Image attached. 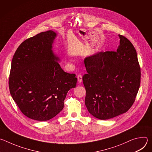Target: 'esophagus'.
Wrapping results in <instances>:
<instances>
[{
  "label": "esophagus",
  "mask_w": 152,
  "mask_h": 152,
  "mask_svg": "<svg viewBox=\"0 0 152 152\" xmlns=\"http://www.w3.org/2000/svg\"><path fill=\"white\" fill-rule=\"evenodd\" d=\"M77 80H78L79 83H81L82 82V77L81 75H78L77 76Z\"/></svg>",
  "instance_id": "1"
}]
</instances>
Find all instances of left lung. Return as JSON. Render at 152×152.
I'll return each instance as SVG.
<instances>
[{
	"label": "left lung",
	"mask_w": 152,
	"mask_h": 152,
	"mask_svg": "<svg viewBox=\"0 0 152 152\" xmlns=\"http://www.w3.org/2000/svg\"><path fill=\"white\" fill-rule=\"evenodd\" d=\"M117 51L99 52L84 59L87 73L82 77L85 104L94 117L107 120L126 113L134 104L141 82L137 51L118 35Z\"/></svg>",
	"instance_id": "left-lung-1"
}]
</instances>
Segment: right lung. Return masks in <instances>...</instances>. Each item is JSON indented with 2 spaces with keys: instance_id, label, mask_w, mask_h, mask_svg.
Listing matches in <instances>:
<instances>
[{
  "instance_id": "right-lung-1",
  "label": "right lung",
  "mask_w": 152,
  "mask_h": 152,
  "mask_svg": "<svg viewBox=\"0 0 152 152\" xmlns=\"http://www.w3.org/2000/svg\"><path fill=\"white\" fill-rule=\"evenodd\" d=\"M56 34L41 32L24 41L15 51L9 78L11 95L29 118L47 121L63 109L68 91L75 88V74L64 72L52 50Z\"/></svg>"
}]
</instances>
